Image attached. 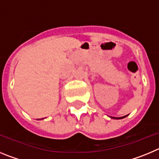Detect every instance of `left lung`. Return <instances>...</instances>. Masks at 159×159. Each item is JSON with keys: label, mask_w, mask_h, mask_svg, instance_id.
<instances>
[{"label": "left lung", "mask_w": 159, "mask_h": 159, "mask_svg": "<svg viewBox=\"0 0 159 159\" xmlns=\"http://www.w3.org/2000/svg\"><path fill=\"white\" fill-rule=\"evenodd\" d=\"M127 116H123V117H111L112 118V119H123V118L127 117Z\"/></svg>", "instance_id": "8db88e82"}]
</instances>
